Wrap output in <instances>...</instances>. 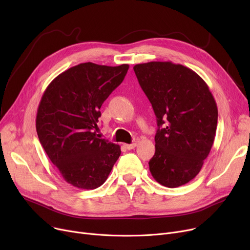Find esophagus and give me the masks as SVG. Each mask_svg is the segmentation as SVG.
<instances>
[{
  "label": "esophagus",
  "mask_w": 250,
  "mask_h": 250,
  "mask_svg": "<svg viewBox=\"0 0 250 250\" xmlns=\"http://www.w3.org/2000/svg\"><path fill=\"white\" fill-rule=\"evenodd\" d=\"M136 146H137L136 143H133V144H125V148L126 150H132V149L136 148Z\"/></svg>",
  "instance_id": "esophagus-1"
}]
</instances>
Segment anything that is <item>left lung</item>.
Masks as SVG:
<instances>
[{"label": "left lung", "instance_id": "obj_1", "mask_svg": "<svg viewBox=\"0 0 250 250\" xmlns=\"http://www.w3.org/2000/svg\"><path fill=\"white\" fill-rule=\"evenodd\" d=\"M134 71L158 125L151 174L166 188L186 185L201 171L213 146L216 101L203 79L182 64L150 62Z\"/></svg>", "mask_w": 250, "mask_h": 250}]
</instances>
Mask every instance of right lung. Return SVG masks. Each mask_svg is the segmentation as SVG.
Segmentation results:
<instances>
[{"instance_id":"right-lung-1","label":"right lung","mask_w":250,"mask_h":250,"mask_svg":"<svg viewBox=\"0 0 250 250\" xmlns=\"http://www.w3.org/2000/svg\"><path fill=\"white\" fill-rule=\"evenodd\" d=\"M127 70L126 63H80L60 74L44 91L36 115L37 136L49 160L73 187L102 186L122 153L96 132L102 103Z\"/></svg>"}]
</instances>
